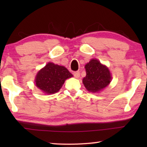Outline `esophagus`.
<instances>
[{"label": "esophagus", "instance_id": "obj_1", "mask_svg": "<svg viewBox=\"0 0 147 147\" xmlns=\"http://www.w3.org/2000/svg\"><path fill=\"white\" fill-rule=\"evenodd\" d=\"M73 74H74V77L76 78H78L80 77V73L79 71H75V72H74Z\"/></svg>", "mask_w": 147, "mask_h": 147}]
</instances>
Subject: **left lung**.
<instances>
[{
  "label": "left lung",
  "mask_w": 147,
  "mask_h": 147,
  "mask_svg": "<svg viewBox=\"0 0 147 147\" xmlns=\"http://www.w3.org/2000/svg\"><path fill=\"white\" fill-rule=\"evenodd\" d=\"M85 68L86 76L83 78V84L89 92H100L111 82L109 69L98 60L91 59L85 65Z\"/></svg>",
  "instance_id": "1"
}]
</instances>
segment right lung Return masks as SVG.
I'll return each instance as SVG.
<instances>
[{
	"mask_svg": "<svg viewBox=\"0 0 147 147\" xmlns=\"http://www.w3.org/2000/svg\"><path fill=\"white\" fill-rule=\"evenodd\" d=\"M72 76L63 66L48 63L36 76V86L46 94H54L61 89L66 79Z\"/></svg>",
	"mask_w": 147,
	"mask_h": 147,
	"instance_id": "right-lung-1",
	"label": "right lung"
}]
</instances>
